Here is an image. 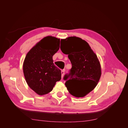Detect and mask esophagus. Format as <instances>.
Listing matches in <instances>:
<instances>
[{"label":"esophagus","mask_w":128,"mask_h":128,"mask_svg":"<svg viewBox=\"0 0 128 128\" xmlns=\"http://www.w3.org/2000/svg\"><path fill=\"white\" fill-rule=\"evenodd\" d=\"M64 72H65V70H61V74H62V79L63 78V77L64 75Z\"/></svg>","instance_id":"34e87169"}]
</instances>
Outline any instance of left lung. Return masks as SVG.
<instances>
[{"label":"left lung","mask_w":128,"mask_h":128,"mask_svg":"<svg viewBox=\"0 0 128 128\" xmlns=\"http://www.w3.org/2000/svg\"><path fill=\"white\" fill-rule=\"evenodd\" d=\"M62 52L68 54L72 68L63 77L67 89L75 97H84L94 89L100 75V65L89 44L79 37L62 39ZM60 40V42H61Z\"/></svg>","instance_id":"1"}]
</instances>
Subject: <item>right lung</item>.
I'll return each mask as SVG.
<instances>
[{
	"mask_svg": "<svg viewBox=\"0 0 128 128\" xmlns=\"http://www.w3.org/2000/svg\"><path fill=\"white\" fill-rule=\"evenodd\" d=\"M60 39L47 36L28 53L23 64L27 84L39 95L51 92L61 79V71L54 64L53 56L60 48Z\"/></svg>",
	"mask_w": 128,
	"mask_h": 128,
	"instance_id": "add662e5",
	"label": "right lung"
}]
</instances>
